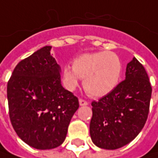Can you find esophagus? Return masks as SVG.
Returning a JSON list of instances; mask_svg holds the SVG:
<instances>
[{
	"instance_id": "esophagus-1",
	"label": "esophagus",
	"mask_w": 158,
	"mask_h": 158,
	"mask_svg": "<svg viewBox=\"0 0 158 158\" xmlns=\"http://www.w3.org/2000/svg\"><path fill=\"white\" fill-rule=\"evenodd\" d=\"M79 104L81 106H86V105H88V102H86V101L83 100V99H80L79 100Z\"/></svg>"
}]
</instances>
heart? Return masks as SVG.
Instances as JSON below:
<instances>
[{
	"label": "heart",
	"instance_id": "b5f03b06",
	"mask_svg": "<svg viewBox=\"0 0 158 158\" xmlns=\"http://www.w3.org/2000/svg\"><path fill=\"white\" fill-rule=\"evenodd\" d=\"M122 73V63L118 55L109 51L86 53L76 57L73 67L66 65L63 75L66 87L73 90L79 78L85 79L86 92L94 97H102L118 84Z\"/></svg>",
	"mask_w": 158,
	"mask_h": 158
}]
</instances>
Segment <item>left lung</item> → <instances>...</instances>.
I'll return each mask as SVG.
<instances>
[{"mask_svg": "<svg viewBox=\"0 0 158 158\" xmlns=\"http://www.w3.org/2000/svg\"><path fill=\"white\" fill-rule=\"evenodd\" d=\"M151 94L148 73L133 57L127 64L125 80L92 102L90 135L94 144L104 149H117L133 140L147 121Z\"/></svg>", "mask_w": 158, "mask_h": 158, "instance_id": "1", "label": "left lung"}]
</instances>
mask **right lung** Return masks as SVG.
<instances>
[{
	"label": "right lung",
	"instance_id": "add662e5",
	"mask_svg": "<svg viewBox=\"0 0 158 158\" xmlns=\"http://www.w3.org/2000/svg\"><path fill=\"white\" fill-rule=\"evenodd\" d=\"M46 46L21 60L7 85L9 114L17 135L37 149H51L65 139L79 108L76 96L61 85V68Z\"/></svg>",
	"mask_w": 158,
	"mask_h": 158
}]
</instances>
